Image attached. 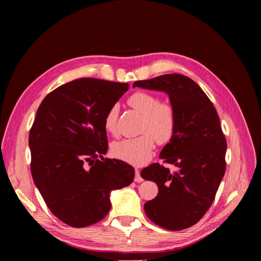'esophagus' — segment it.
Masks as SVG:
<instances>
[{
  "instance_id": "1",
  "label": "esophagus",
  "mask_w": 261,
  "mask_h": 261,
  "mask_svg": "<svg viewBox=\"0 0 261 261\" xmlns=\"http://www.w3.org/2000/svg\"><path fill=\"white\" fill-rule=\"evenodd\" d=\"M143 177L140 176V173H139V170L138 169H135V181H137V183H141L143 181Z\"/></svg>"
}]
</instances>
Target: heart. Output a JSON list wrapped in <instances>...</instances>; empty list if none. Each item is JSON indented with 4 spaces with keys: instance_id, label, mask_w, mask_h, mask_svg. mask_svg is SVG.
I'll return each mask as SVG.
<instances>
[{
    "instance_id": "heart-1",
    "label": "heart",
    "mask_w": 261,
    "mask_h": 261,
    "mask_svg": "<svg viewBox=\"0 0 261 261\" xmlns=\"http://www.w3.org/2000/svg\"><path fill=\"white\" fill-rule=\"evenodd\" d=\"M130 108L144 115L140 132L143 135L134 138H124L114 141L111 153L116 159L134 165H143L152 156L155 141L164 145L174 136L176 116L173 108L159 98L146 91H137L128 98ZM120 113L118 105L110 107L105 116V128L108 133L115 134L117 118Z\"/></svg>"
}]
</instances>
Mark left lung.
<instances>
[{"label":"left lung","instance_id":"8db88e82","mask_svg":"<svg viewBox=\"0 0 261 261\" xmlns=\"http://www.w3.org/2000/svg\"><path fill=\"white\" fill-rule=\"evenodd\" d=\"M133 87L168 93L176 116L174 136L159 158L177 171L152 163L140 173L159 188L155 198L145 203L146 215L167 230L191 227L210 208L225 173L226 140L217 110L200 87L184 75L158 76Z\"/></svg>","mask_w":261,"mask_h":261}]
</instances>
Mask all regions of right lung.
I'll list each match as a JSON object with an SVG mask.
<instances>
[{
	"instance_id": "add662e5",
	"label": "right lung",
	"mask_w": 261,
	"mask_h": 261,
	"mask_svg": "<svg viewBox=\"0 0 261 261\" xmlns=\"http://www.w3.org/2000/svg\"><path fill=\"white\" fill-rule=\"evenodd\" d=\"M128 84L80 78L46 96L29 133L31 174L46 206L62 222L85 227L111 209L110 194L128 186L132 165L108 159L105 116Z\"/></svg>"
}]
</instances>
